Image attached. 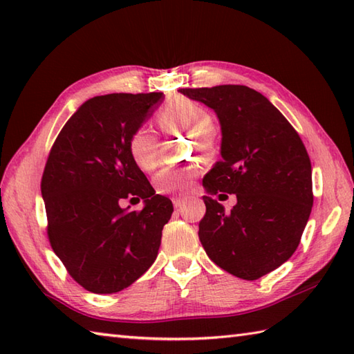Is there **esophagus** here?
<instances>
[{
  "mask_svg": "<svg viewBox=\"0 0 354 354\" xmlns=\"http://www.w3.org/2000/svg\"><path fill=\"white\" fill-rule=\"evenodd\" d=\"M171 201H173V205H175L176 208H181L183 205L187 204V201H189V198H179V196H176V198H173Z\"/></svg>",
  "mask_w": 354,
  "mask_h": 354,
  "instance_id": "1",
  "label": "esophagus"
}]
</instances>
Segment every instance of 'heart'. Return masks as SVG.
<instances>
[{
    "mask_svg": "<svg viewBox=\"0 0 354 354\" xmlns=\"http://www.w3.org/2000/svg\"><path fill=\"white\" fill-rule=\"evenodd\" d=\"M160 122L198 137L199 146L204 147L208 141V133L213 131V117L198 102L178 97L160 112ZM129 152L133 162L142 170H153L156 167V137L149 127H138L129 140ZM198 170L194 167L175 170L167 169L155 176V189L160 193H175L187 190Z\"/></svg>",
    "mask_w": 354,
    "mask_h": 354,
    "instance_id": "b5f03b06",
    "label": "heart"
}]
</instances>
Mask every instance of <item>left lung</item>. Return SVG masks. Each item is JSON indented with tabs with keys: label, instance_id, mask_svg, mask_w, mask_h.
I'll return each mask as SVG.
<instances>
[{
	"label": "left lung",
	"instance_id": "8db88e82",
	"mask_svg": "<svg viewBox=\"0 0 354 354\" xmlns=\"http://www.w3.org/2000/svg\"><path fill=\"white\" fill-rule=\"evenodd\" d=\"M179 91L214 109L222 126V161L202 184L209 194L237 198L225 212L204 196L201 243L223 270L257 280L288 261L301 240L313 205L309 153L293 126L255 89L221 85Z\"/></svg>",
	"mask_w": 354,
	"mask_h": 354
}]
</instances>
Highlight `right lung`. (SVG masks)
Instances as JSON below:
<instances>
[{
    "label": "right lung",
    "mask_w": 354,
    "mask_h": 354,
    "mask_svg": "<svg viewBox=\"0 0 354 354\" xmlns=\"http://www.w3.org/2000/svg\"><path fill=\"white\" fill-rule=\"evenodd\" d=\"M161 99L162 93L97 95L50 149L41 179L48 242L73 280L93 293H115L138 280L171 217V201L155 194L129 152L132 133ZM140 198L142 210L121 207Z\"/></svg>",
    "instance_id": "1"
}]
</instances>
